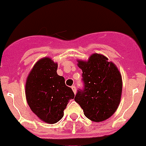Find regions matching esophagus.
I'll return each instance as SVG.
<instances>
[{
    "instance_id": "esophagus-1",
    "label": "esophagus",
    "mask_w": 146,
    "mask_h": 146,
    "mask_svg": "<svg viewBox=\"0 0 146 146\" xmlns=\"http://www.w3.org/2000/svg\"><path fill=\"white\" fill-rule=\"evenodd\" d=\"M72 89L73 90V92H74V94H76V92H77V90H76V87L74 85H73V86H72Z\"/></svg>"
}]
</instances>
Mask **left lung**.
I'll use <instances>...</instances> for the list:
<instances>
[{
  "label": "left lung",
  "mask_w": 146,
  "mask_h": 146,
  "mask_svg": "<svg viewBox=\"0 0 146 146\" xmlns=\"http://www.w3.org/2000/svg\"><path fill=\"white\" fill-rule=\"evenodd\" d=\"M82 70L85 88L78 90L74 100L87 118L100 122L111 117L121 101L122 80L117 66L99 53L90 55L88 61L77 60Z\"/></svg>",
  "instance_id": "1"
}]
</instances>
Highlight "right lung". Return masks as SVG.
Returning <instances> with one entry per match:
<instances>
[{
	"instance_id": "1",
	"label": "right lung",
	"mask_w": 146,
	"mask_h": 146,
	"mask_svg": "<svg viewBox=\"0 0 146 146\" xmlns=\"http://www.w3.org/2000/svg\"><path fill=\"white\" fill-rule=\"evenodd\" d=\"M58 64L49 57L35 63L25 83L26 99L32 111L48 124L58 122L64 116L69 101L74 94L57 74Z\"/></svg>"
}]
</instances>
